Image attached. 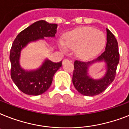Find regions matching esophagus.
<instances>
[{"instance_id": "esophagus-1", "label": "esophagus", "mask_w": 129, "mask_h": 129, "mask_svg": "<svg viewBox=\"0 0 129 129\" xmlns=\"http://www.w3.org/2000/svg\"><path fill=\"white\" fill-rule=\"evenodd\" d=\"M68 61H69V60H68V59H64L62 61V64H64V63H66L68 62Z\"/></svg>"}]
</instances>
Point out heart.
I'll list each match as a JSON object with an SVG mask.
<instances>
[{"label": "heart", "mask_w": 129, "mask_h": 129, "mask_svg": "<svg viewBox=\"0 0 129 129\" xmlns=\"http://www.w3.org/2000/svg\"><path fill=\"white\" fill-rule=\"evenodd\" d=\"M106 42L105 34L96 29L81 27L69 32L60 42L62 50H75V54L83 59H91L101 52Z\"/></svg>", "instance_id": "1"}]
</instances>
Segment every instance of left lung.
I'll return each mask as SVG.
<instances>
[{
  "instance_id": "1",
  "label": "left lung",
  "mask_w": 129,
  "mask_h": 129,
  "mask_svg": "<svg viewBox=\"0 0 129 129\" xmlns=\"http://www.w3.org/2000/svg\"><path fill=\"white\" fill-rule=\"evenodd\" d=\"M107 44L105 50L97 58L89 61L75 60L72 81L75 88L85 96L99 95L115 79L117 66L119 61L118 43L115 37L107 28ZM97 62H104L106 74L99 79H94L88 71L92 64Z\"/></svg>"
}]
</instances>
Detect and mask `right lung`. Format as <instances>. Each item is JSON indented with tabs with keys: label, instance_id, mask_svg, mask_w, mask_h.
<instances>
[{
	"label": "right lung",
	"instance_id": "1",
	"mask_svg": "<svg viewBox=\"0 0 129 129\" xmlns=\"http://www.w3.org/2000/svg\"><path fill=\"white\" fill-rule=\"evenodd\" d=\"M57 28L56 24L37 21L20 32L13 42L10 52L11 78L24 93L34 96L44 93L50 88L54 74L61 67V61L55 63L48 58L36 70H24L20 63L21 52L28 44L44 38H54Z\"/></svg>",
	"mask_w": 129,
	"mask_h": 129
}]
</instances>
